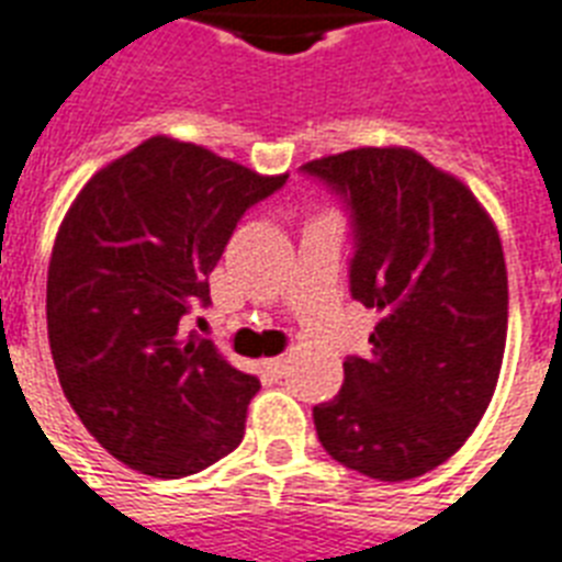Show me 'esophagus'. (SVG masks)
Segmentation results:
<instances>
[{"instance_id": "34e87169", "label": "esophagus", "mask_w": 562, "mask_h": 562, "mask_svg": "<svg viewBox=\"0 0 562 562\" xmlns=\"http://www.w3.org/2000/svg\"><path fill=\"white\" fill-rule=\"evenodd\" d=\"M266 369L273 378H282L285 372H289V358H268Z\"/></svg>"}]
</instances>
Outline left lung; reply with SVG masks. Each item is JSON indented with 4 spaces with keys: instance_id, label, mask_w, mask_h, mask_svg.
I'll return each instance as SVG.
<instances>
[{
    "instance_id": "left-lung-1",
    "label": "left lung",
    "mask_w": 562,
    "mask_h": 562,
    "mask_svg": "<svg viewBox=\"0 0 562 562\" xmlns=\"http://www.w3.org/2000/svg\"><path fill=\"white\" fill-rule=\"evenodd\" d=\"M352 207V296L381 314L369 358L314 407L326 453L381 482L439 468L494 398L508 335L499 231L471 187L409 147L303 164Z\"/></svg>"
}]
</instances>
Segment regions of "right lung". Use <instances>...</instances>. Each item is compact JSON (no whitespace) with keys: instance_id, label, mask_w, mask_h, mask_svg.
Instances as JSON below:
<instances>
[{"instance_id":"1","label":"right lung","mask_w":562,"mask_h":562,"mask_svg":"<svg viewBox=\"0 0 562 562\" xmlns=\"http://www.w3.org/2000/svg\"><path fill=\"white\" fill-rule=\"evenodd\" d=\"M199 144L153 135L100 167L59 222L45 317L59 386L132 471L178 479L234 453L259 381L181 317L250 204L285 184Z\"/></svg>"}]
</instances>
